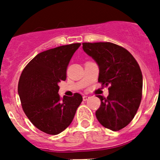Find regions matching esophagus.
Here are the masks:
<instances>
[{"label":"esophagus","instance_id":"obj_1","mask_svg":"<svg viewBox=\"0 0 160 160\" xmlns=\"http://www.w3.org/2000/svg\"><path fill=\"white\" fill-rule=\"evenodd\" d=\"M89 98H90V97H88V96H83V101H86L87 100L89 99Z\"/></svg>","mask_w":160,"mask_h":160}]
</instances>
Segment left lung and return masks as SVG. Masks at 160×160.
Segmentation results:
<instances>
[{
	"instance_id": "obj_1",
	"label": "left lung",
	"mask_w": 160,
	"mask_h": 160,
	"mask_svg": "<svg viewBox=\"0 0 160 160\" xmlns=\"http://www.w3.org/2000/svg\"><path fill=\"white\" fill-rule=\"evenodd\" d=\"M83 49L99 67L98 82L108 88L107 98L98 95L101 106L98 122L112 131H119L135 117L142 100V74L139 65L125 48L111 42H83Z\"/></svg>"
}]
</instances>
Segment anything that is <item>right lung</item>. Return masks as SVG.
Returning a JSON list of instances; mask_svg holds the SVG:
<instances>
[{
	"label": "right lung",
	"instance_id": "obj_1",
	"mask_svg": "<svg viewBox=\"0 0 160 160\" xmlns=\"http://www.w3.org/2000/svg\"><path fill=\"white\" fill-rule=\"evenodd\" d=\"M80 45L72 43L42 52L21 74L18 92L22 109L37 128L49 135L65 130L83 101L78 93L62 99L58 93L59 83L67 79L69 62Z\"/></svg>",
	"mask_w": 160,
	"mask_h": 160
}]
</instances>
